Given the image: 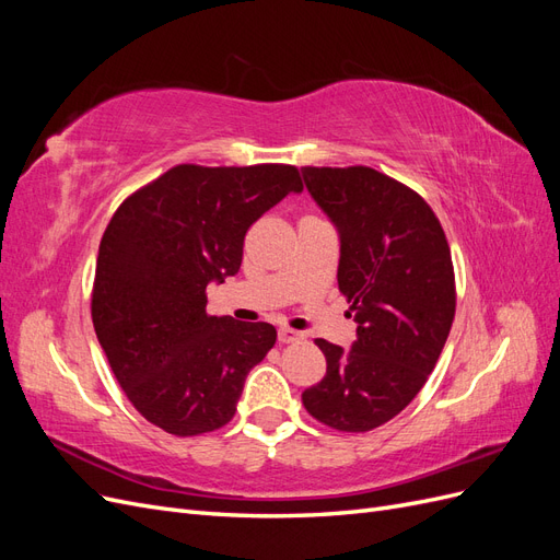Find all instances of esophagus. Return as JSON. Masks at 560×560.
I'll return each instance as SVG.
<instances>
[{
    "instance_id": "34e87169",
    "label": "esophagus",
    "mask_w": 560,
    "mask_h": 560,
    "mask_svg": "<svg viewBox=\"0 0 560 560\" xmlns=\"http://www.w3.org/2000/svg\"><path fill=\"white\" fill-rule=\"evenodd\" d=\"M278 341H280V343H294V341H301V331L290 329V327H280V329H278Z\"/></svg>"
}]
</instances>
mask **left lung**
Segmentation results:
<instances>
[{
  "instance_id": "1",
  "label": "left lung",
  "mask_w": 560,
  "mask_h": 560,
  "mask_svg": "<svg viewBox=\"0 0 560 560\" xmlns=\"http://www.w3.org/2000/svg\"><path fill=\"white\" fill-rule=\"evenodd\" d=\"M341 238L338 290L358 322L350 350L315 338L327 374L306 411L338 432L385 425L413 401L455 317L451 247L432 208L374 167H301Z\"/></svg>"
}]
</instances>
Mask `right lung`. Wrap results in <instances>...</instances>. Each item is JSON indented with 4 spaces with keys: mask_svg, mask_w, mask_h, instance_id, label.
<instances>
[{
    "mask_svg": "<svg viewBox=\"0 0 560 560\" xmlns=\"http://www.w3.org/2000/svg\"><path fill=\"white\" fill-rule=\"evenodd\" d=\"M292 191H303L294 165L182 163L114 212L91 315L118 385L151 425L196 436L233 418L278 334L268 322L210 315L206 290L238 273L247 229Z\"/></svg>",
    "mask_w": 560,
    "mask_h": 560,
    "instance_id": "right-lung-1",
    "label": "right lung"
}]
</instances>
